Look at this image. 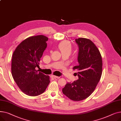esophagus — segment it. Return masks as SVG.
Masks as SVG:
<instances>
[{
  "mask_svg": "<svg viewBox=\"0 0 121 121\" xmlns=\"http://www.w3.org/2000/svg\"><path fill=\"white\" fill-rule=\"evenodd\" d=\"M52 78H60V77H57V76H55V75H52Z\"/></svg>",
  "mask_w": 121,
  "mask_h": 121,
  "instance_id": "esophagus-1",
  "label": "esophagus"
}]
</instances>
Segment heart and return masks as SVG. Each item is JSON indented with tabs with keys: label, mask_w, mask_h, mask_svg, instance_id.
Returning a JSON list of instances; mask_svg holds the SVG:
<instances>
[{
	"label": "heart",
	"mask_w": 121,
	"mask_h": 121,
	"mask_svg": "<svg viewBox=\"0 0 121 121\" xmlns=\"http://www.w3.org/2000/svg\"><path fill=\"white\" fill-rule=\"evenodd\" d=\"M59 49H60L61 52H71L72 47L71 44L69 41H65L61 42L59 46Z\"/></svg>",
	"instance_id": "1"
}]
</instances>
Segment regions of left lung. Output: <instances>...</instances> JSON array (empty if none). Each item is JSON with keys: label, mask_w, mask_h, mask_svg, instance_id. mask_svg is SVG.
Returning a JSON list of instances; mask_svg holds the SVG:
<instances>
[{"label": "left lung", "mask_w": 121, "mask_h": 121, "mask_svg": "<svg viewBox=\"0 0 121 121\" xmlns=\"http://www.w3.org/2000/svg\"><path fill=\"white\" fill-rule=\"evenodd\" d=\"M78 47V65L73 67L78 79L68 82L62 89L63 93L74 101L83 100L95 90L102 74V58L99 51L89 39L79 38L75 40Z\"/></svg>", "instance_id": "obj_1"}]
</instances>
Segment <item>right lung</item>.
I'll return each instance as SVG.
<instances>
[{
  "mask_svg": "<svg viewBox=\"0 0 121 121\" xmlns=\"http://www.w3.org/2000/svg\"><path fill=\"white\" fill-rule=\"evenodd\" d=\"M48 40L43 35L29 37L17 47L12 56V77L21 91L30 96L43 93L50 82L48 75L35 69L39 67Z\"/></svg>",
  "mask_w": 121,
  "mask_h": 121,
  "instance_id": "obj_1",
  "label": "right lung"
}]
</instances>
